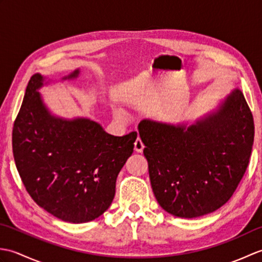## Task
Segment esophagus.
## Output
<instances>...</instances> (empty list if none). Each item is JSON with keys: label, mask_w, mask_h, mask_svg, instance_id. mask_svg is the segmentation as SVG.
<instances>
[{"label": "esophagus", "mask_w": 262, "mask_h": 262, "mask_svg": "<svg viewBox=\"0 0 262 262\" xmlns=\"http://www.w3.org/2000/svg\"><path fill=\"white\" fill-rule=\"evenodd\" d=\"M143 148H144L143 142L141 141V138H137V140H136L135 143H134V149H135V152L142 153V152H143Z\"/></svg>", "instance_id": "obj_1"}]
</instances>
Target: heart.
<instances>
[{
	"label": "heart",
	"instance_id": "b5f03b06",
	"mask_svg": "<svg viewBox=\"0 0 262 262\" xmlns=\"http://www.w3.org/2000/svg\"><path fill=\"white\" fill-rule=\"evenodd\" d=\"M115 116L117 117V118H121L122 117V114H121V111L120 110H115Z\"/></svg>",
	"mask_w": 262,
	"mask_h": 262
}]
</instances>
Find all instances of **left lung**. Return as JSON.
I'll return each mask as SVG.
<instances>
[{"mask_svg": "<svg viewBox=\"0 0 262 262\" xmlns=\"http://www.w3.org/2000/svg\"><path fill=\"white\" fill-rule=\"evenodd\" d=\"M138 133L159 205L173 216L194 219L221 208L234 193L248 168L254 124L235 88L191 125L144 119Z\"/></svg>", "mask_w": 262, "mask_h": 262, "instance_id": "obj_1", "label": "left lung"}]
</instances>
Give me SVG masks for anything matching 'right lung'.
<instances>
[{
	"instance_id": "obj_1",
	"label": "right lung",
	"mask_w": 262,
	"mask_h": 262,
	"mask_svg": "<svg viewBox=\"0 0 262 262\" xmlns=\"http://www.w3.org/2000/svg\"><path fill=\"white\" fill-rule=\"evenodd\" d=\"M80 73L77 69L62 81ZM49 81L37 73L28 83L12 133L15 165L37 205L64 222L86 223L113 203L117 177L137 133L114 136L84 117L52 114L39 93Z\"/></svg>"
}]
</instances>
